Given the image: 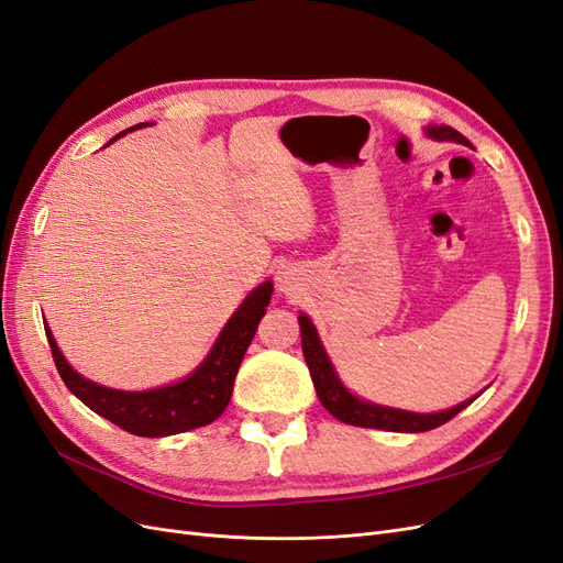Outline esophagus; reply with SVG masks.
I'll return each instance as SVG.
<instances>
[{"label":"esophagus","instance_id":"esophagus-1","mask_svg":"<svg viewBox=\"0 0 563 563\" xmlns=\"http://www.w3.org/2000/svg\"><path fill=\"white\" fill-rule=\"evenodd\" d=\"M277 284H279V288H282L284 294L294 291V288H296V277H294V272H291V269H282L279 275H277Z\"/></svg>","mask_w":563,"mask_h":563}]
</instances>
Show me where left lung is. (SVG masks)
<instances>
[{
    "label": "left lung",
    "instance_id": "1",
    "mask_svg": "<svg viewBox=\"0 0 563 563\" xmlns=\"http://www.w3.org/2000/svg\"><path fill=\"white\" fill-rule=\"evenodd\" d=\"M428 135H432L437 141H453V143L470 145L465 135L451 126H428ZM298 321H300V333H302V354H305V362H308L317 397L323 404V408H327V411L338 420L356 424V428H376L387 432H428L439 428V424L449 422L451 418H455L460 411H463V408L472 404L470 399L441 413H408V411H397V408H385V406L356 399L343 387V383L338 380L329 356L319 343V335L310 317L300 314Z\"/></svg>",
    "mask_w": 563,
    "mask_h": 563
}]
</instances>
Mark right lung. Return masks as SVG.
Listing matches in <instances>:
<instances>
[{
  "mask_svg": "<svg viewBox=\"0 0 563 563\" xmlns=\"http://www.w3.org/2000/svg\"><path fill=\"white\" fill-rule=\"evenodd\" d=\"M141 126L145 124L131 126V129H141ZM131 129L122 131L119 135L129 133ZM269 296H272L269 282L255 288V291L242 302V308L230 317L228 327L218 338V343L213 345L207 360H203V364L192 373L190 378L168 387L150 389V391L110 389L81 378L79 373L73 371V366L65 362V356L60 354L48 327L44 329H46L51 354H54L60 378L79 401H84L91 411L108 418L110 422L117 424V428H122L131 434L168 437V434L203 428V424L213 422L220 413L225 411L232 397L236 371H240L246 347L251 345V340L255 335V329H258L263 314L267 312Z\"/></svg>",
  "mask_w": 563,
  "mask_h": 563,
  "instance_id": "add662e5",
  "label": "right lung"
}]
</instances>
